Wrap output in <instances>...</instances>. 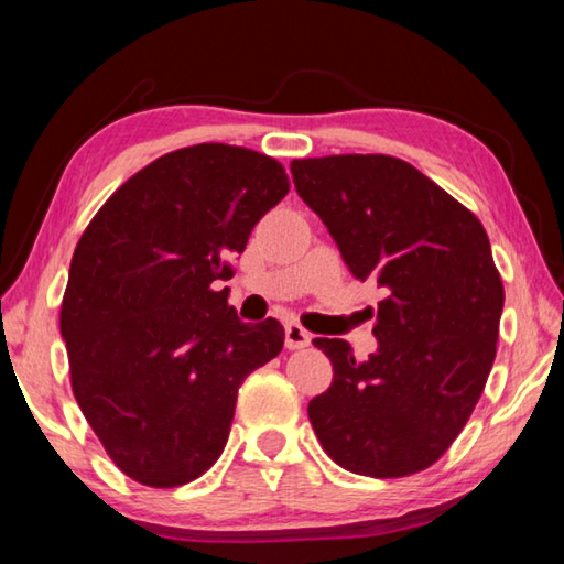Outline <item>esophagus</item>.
Segmentation results:
<instances>
[{
  "label": "esophagus",
  "mask_w": 564,
  "mask_h": 564,
  "mask_svg": "<svg viewBox=\"0 0 564 564\" xmlns=\"http://www.w3.org/2000/svg\"><path fill=\"white\" fill-rule=\"evenodd\" d=\"M308 346H311V333L303 326H299V323H289V326H285V348L301 350Z\"/></svg>",
  "instance_id": "esophagus-1"
}]
</instances>
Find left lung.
Listing matches in <instances>:
<instances>
[{
    "label": "left lung",
    "mask_w": 564,
    "mask_h": 564,
    "mask_svg": "<svg viewBox=\"0 0 564 564\" xmlns=\"http://www.w3.org/2000/svg\"><path fill=\"white\" fill-rule=\"evenodd\" d=\"M291 174L350 273L388 293L368 360L340 338L313 340L333 362L330 388L308 403L313 431L350 473L425 470L460 435L495 360L505 291L488 234L395 156L295 159Z\"/></svg>",
    "instance_id": "1"
}]
</instances>
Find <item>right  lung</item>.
I'll return each mask as SVG.
<instances>
[{
  "instance_id": "obj_1",
  "label": "right lung",
  "mask_w": 564,
  "mask_h": 564,
  "mask_svg": "<svg viewBox=\"0 0 564 564\" xmlns=\"http://www.w3.org/2000/svg\"><path fill=\"white\" fill-rule=\"evenodd\" d=\"M285 194L271 156L186 147L113 191L76 243L59 316L72 390L131 480L202 477L224 453L246 376L281 352V323H243L218 283Z\"/></svg>"
}]
</instances>
